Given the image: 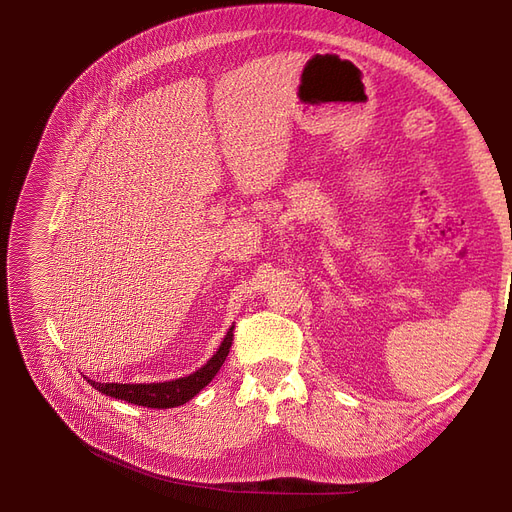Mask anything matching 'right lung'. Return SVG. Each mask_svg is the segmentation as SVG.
<instances>
[{
    "instance_id": "add662e5",
    "label": "right lung",
    "mask_w": 512,
    "mask_h": 512,
    "mask_svg": "<svg viewBox=\"0 0 512 512\" xmlns=\"http://www.w3.org/2000/svg\"><path fill=\"white\" fill-rule=\"evenodd\" d=\"M232 329L235 327L228 329L224 342L220 344L218 352H215L207 361V365H203L198 371H194V374L185 378H177L170 382H153V384H117V382H96V380H87V382H91V386H94L96 391L108 397L123 399L134 406L158 408V410L183 406L185 401H190L196 393L203 391L224 365L232 346Z\"/></svg>"
}]
</instances>
